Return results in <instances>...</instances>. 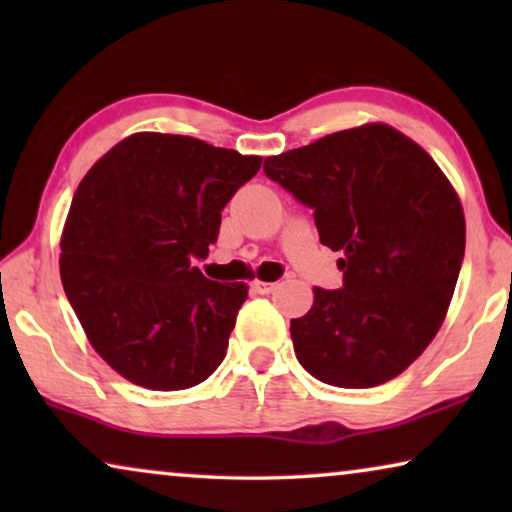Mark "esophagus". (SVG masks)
Instances as JSON below:
<instances>
[{"label":"esophagus","instance_id":"34e87169","mask_svg":"<svg viewBox=\"0 0 512 512\" xmlns=\"http://www.w3.org/2000/svg\"><path fill=\"white\" fill-rule=\"evenodd\" d=\"M251 289H254L256 293H261V296H268V293H272V291L277 289V284H270V282H258V279H256V282L251 284Z\"/></svg>","mask_w":512,"mask_h":512}]
</instances>
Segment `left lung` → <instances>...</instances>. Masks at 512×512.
Masks as SVG:
<instances>
[{
  "instance_id": "obj_1",
  "label": "left lung",
  "mask_w": 512,
  "mask_h": 512,
  "mask_svg": "<svg viewBox=\"0 0 512 512\" xmlns=\"http://www.w3.org/2000/svg\"><path fill=\"white\" fill-rule=\"evenodd\" d=\"M263 172L342 251L340 289L314 286L291 319L296 356L319 382L368 389L401 375L436 338L466 249L461 202L422 146L382 123L265 158Z\"/></svg>"
}]
</instances>
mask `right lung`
Returning a JSON list of instances; mask_svg holds the SVG:
<instances>
[{"instance_id": "right-lung-1", "label": "right lung", "mask_w": 512, "mask_h": 512, "mask_svg": "<svg viewBox=\"0 0 512 512\" xmlns=\"http://www.w3.org/2000/svg\"><path fill=\"white\" fill-rule=\"evenodd\" d=\"M261 158L184 135L137 132L76 188L60 277L95 352L125 380L177 391L205 382L228 349L247 284L212 282L221 212Z\"/></svg>"}]
</instances>
